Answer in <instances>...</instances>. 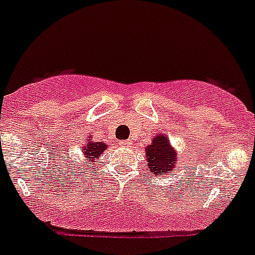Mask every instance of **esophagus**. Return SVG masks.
Segmentation results:
<instances>
[{
    "label": "esophagus",
    "instance_id": "esophagus-1",
    "mask_svg": "<svg viewBox=\"0 0 255 255\" xmlns=\"http://www.w3.org/2000/svg\"><path fill=\"white\" fill-rule=\"evenodd\" d=\"M119 145L123 147H127L129 146V145H132V142L129 140H123V141H119Z\"/></svg>",
    "mask_w": 255,
    "mask_h": 255
}]
</instances>
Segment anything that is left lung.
I'll list each match as a JSON object with an SVG mask.
<instances>
[{
  "label": "left lung",
  "mask_w": 255,
  "mask_h": 255,
  "mask_svg": "<svg viewBox=\"0 0 255 255\" xmlns=\"http://www.w3.org/2000/svg\"><path fill=\"white\" fill-rule=\"evenodd\" d=\"M147 167L154 175H166L174 172L179 163V155L171 146L170 138L164 134H157L151 138V144L145 147Z\"/></svg>",
  "instance_id": "left-lung-1"
}]
</instances>
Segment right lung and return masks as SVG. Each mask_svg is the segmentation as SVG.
Wrapping results in <instances>:
<instances>
[{"mask_svg":"<svg viewBox=\"0 0 255 255\" xmlns=\"http://www.w3.org/2000/svg\"><path fill=\"white\" fill-rule=\"evenodd\" d=\"M106 147H108V145L105 142H95L92 140V137L88 138L87 142L80 149L83 160L80 159V168L79 170L83 171L84 167H88L89 164H93V162H96V159L106 150ZM81 161L83 162V164L81 163ZM72 168L75 170V166H72Z\"/></svg>","mask_w":255,"mask_h":255,"instance_id":"right-lung-1","label":"right lung"}]
</instances>
